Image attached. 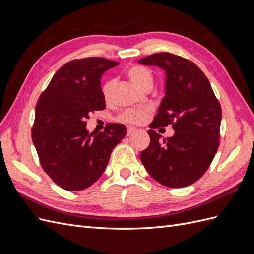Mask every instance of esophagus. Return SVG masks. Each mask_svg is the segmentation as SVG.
Returning <instances> with one entry per match:
<instances>
[{
    "label": "esophagus",
    "instance_id": "esophagus-1",
    "mask_svg": "<svg viewBox=\"0 0 254 254\" xmlns=\"http://www.w3.org/2000/svg\"><path fill=\"white\" fill-rule=\"evenodd\" d=\"M134 131H135V128H134V127H132V126H128V127H127V134H128V135L132 134Z\"/></svg>",
    "mask_w": 254,
    "mask_h": 254
}]
</instances>
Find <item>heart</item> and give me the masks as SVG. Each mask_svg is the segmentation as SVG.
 <instances>
[{"label": "heart", "instance_id": "obj_1", "mask_svg": "<svg viewBox=\"0 0 254 254\" xmlns=\"http://www.w3.org/2000/svg\"><path fill=\"white\" fill-rule=\"evenodd\" d=\"M128 78L130 79L134 86L144 91L147 88L152 87L153 82V74L150 68L146 67L144 65L135 64L130 66L126 71ZM114 88V81L112 79L107 80L103 83L102 86V94L105 99V102H110ZM150 108L149 107H142V108H129L125 111H123L119 117L118 121L123 123H131V124H139L145 121L147 114L149 113Z\"/></svg>", "mask_w": 254, "mask_h": 254}]
</instances>
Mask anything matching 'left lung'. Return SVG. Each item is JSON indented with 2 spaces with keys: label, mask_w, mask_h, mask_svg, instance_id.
<instances>
[{
  "label": "left lung",
  "mask_w": 254,
  "mask_h": 254,
  "mask_svg": "<svg viewBox=\"0 0 254 254\" xmlns=\"http://www.w3.org/2000/svg\"><path fill=\"white\" fill-rule=\"evenodd\" d=\"M139 63L166 73L165 96L149 125V146L141 161L162 186L184 188L199 180L219 146L221 107L209 79L193 61L171 53H157ZM172 125L175 133L162 138L154 129Z\"/></svg>",
  "instance_id": "obj_1"
}]
</instances>
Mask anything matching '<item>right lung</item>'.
I'll return each instance as SVG.
<instances>
[{
  "label": "right lung",
  "instance_id": "obj_1",
  "mask_svg": "<svg viewBox=\"0 0 254 254\" xmlns=\"http://www.w3.org/2000/svg\"><path fill=\"white\" fill-rule=\"evenodd\" d=\"M119 63L103 57L71 60L53 76L38 99L32 139L43 171L66 190L92 186L104 173L112 149L126 135L123 124L89 133V114L106 107L101 77Z\"/></svg>",
  "mask_w": 254,
  "mask_h": 254
}]
</instances>
